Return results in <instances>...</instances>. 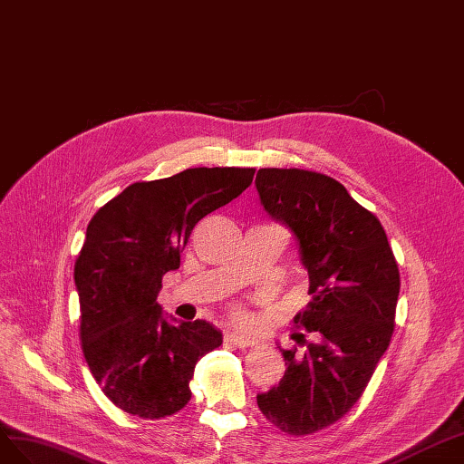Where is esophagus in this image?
<instances>
[{
	"instance_id": "1",
	"label": "esophagus",
	"mask_w": 464,
	"mask_h": 464,
	"mask_svg": "<svg viewBox=\"0 0 464 464\" xmlns=\"http://www.w3.org/2000/svg\"><path fill=\"white\" fill-rule=\"evenodd\" d=\"M225 342H229V343H233L235 348H241V350L253 348L255 343H256L253 338H246V336L237 334V333H227V334H225Z\"/></svg>"
}]
</instances>
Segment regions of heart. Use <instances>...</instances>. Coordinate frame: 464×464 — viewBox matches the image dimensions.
<instances>
[{"label": "heart", "mask_w": 464, "mask_h": 464, "mask_svg": "<svg viewBox=\"0 0 464 464\" xmlns=\"http://www.w3.org/2000/svg\"><path fill=\"white\" fill-rule=\"evenodd\" d=\"M231 316H233L235 321H239V323H245V321H246V313H245L243 307H233V309H231Z\"/></svg>", "instance_id": "heart-1"}]
</instances>
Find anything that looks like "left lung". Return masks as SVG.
Returning a JSON list of instances; mask_svg holds the SVG:
<instances>
[{
  "label": "left lung",
  "instance_id": "1",
  "mask_svg": "<svg viewBox=\"0 0 464 464\" xmlns=\"http://www.w3.org/2000/svg\"><path fill=\"white\" fill-rule=\"evenodd\" d=\"M266 214L294 233L313 299L294 316L305 352L282 350L285 373L256 396L260 412L287 435L333 426L360 401L387 352L401 291L399 264L375 214L333 177L305 169H260Z\"/></svg>",
  "mask_w": 464,
  "mask_h": 464
}]
</instances>
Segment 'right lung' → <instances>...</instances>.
<instances>
[{
    "label": "right lung",
    "instance_id": "right-lung-1",
    "mask_svg": "<svg viewBox=\"0 0 464 464\" xmlns=\"http://www.w3.org/2000/svg\"><path fill=\"white\" fill-rule=\"evenodd\" d=\"M255 169L198 167L141 180L104 204L75 260L79 336L102 392L143 420L177 414L190 401L196 362L221 346L206 321L169 324L157 294L180 266L196 223L241 196Z\"/></svg>",
    "mask_w": 464,
    "mask_h": 464
}]
</instances>
